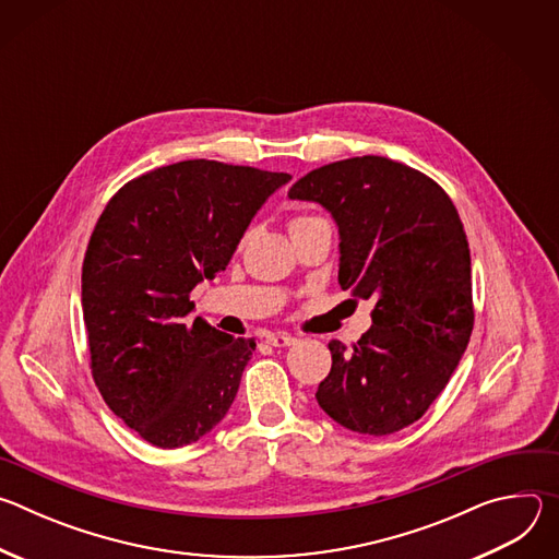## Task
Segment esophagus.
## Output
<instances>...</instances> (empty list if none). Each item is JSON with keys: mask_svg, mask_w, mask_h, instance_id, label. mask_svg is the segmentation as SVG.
Instances as JSON below:
<instances>
[{"mask_svg": "<svg viewBox=\"0 0 559 559\" xmlns=\"http://www.w3.org/2000/svg\"><path fill=\"white\" fill-rule=\"evenodd\" d=\"M294 341H296V338L289 336V334H272V336H267V343H270L272 347H289Z\"/></svg>", "mask_w": 559, "mask_h": 559, "instance_id": "esophagus-1", "label": "esophagus"}]
</instances>
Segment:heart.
Returning a JSON list of instances; mask_svg holds the SVG:
<instances>
[{
    "instance_id": "b5f03b06",
    "label": "heart",
    "mask_w": 559,
    "mask_h": 559,
    "mask_svg": "<svg viewBox=\"0 0 559 559\" xmlns=\"http://www.w3.org/2000/svg\"><path fill=\"white\" fill-rule=\"evenodd\" d=\"M309 218H316V216H313V214H298V216L292 218L289 227H292V225H298V223H302V221H309Z\"/></svg>"
}]
</instances>
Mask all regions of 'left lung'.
<instances>
[{
    "instance_id": "1",
    "label": "left lung",
    "mask_w": 559,
    "mask_h": 559,
    "mask_svg": "<svg viewBox=\"0 0 559 559\" xmlns=\"http://www.w3.org/2000/svg\"><path fill=\"white\" fill-rule=\"evenodd\" d=\"M292 199L328 207L341 231L338 283L373 298V325L332 369L316 401L345 429L386 436L420 420L447 386L473 332L468 241L449 194L386 156L316 168Z\"/></svg>"
}]
</instances>
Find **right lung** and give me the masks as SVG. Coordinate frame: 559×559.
Returning a JSON list of instances; mask_svg holds the SVG:
<instances>
[{
  "mask_svg": "<svg viewBox=\"0 0 559 559\" xmlns=\"http://www.w3.org/2000/svg\"><path fill=\"white\" fill-rule=\"evenodd\" d=\"M289 179L192 158L128 181L104 207L82 267L91 369L106 405L150 444L197 442L231 407L257 343L188 321L190 292L227 267Z\"/></svg>",
  "mask_w": 559,
  "mask_h": 559,
  "instance_id": "obj_1",
  "label": "right lung"
}]
</instances>
